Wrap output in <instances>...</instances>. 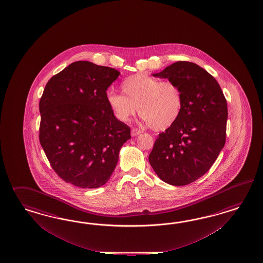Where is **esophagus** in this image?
<instances>
[{
	"instance_id": "obj_1",
	"label": "esophagus",
	"mask_w": 263,
	"mask_h": 263,
	"mask_svg": "<svg viewBox=\"0 0 263 263\" xmlns=\"http://www.w3.org/2000/svg\"><path fill=\"white\" fill-rule=\"evenodd\" d=\"M142 133H143V131L140 130V129H138V128H133V129L131 130V135L133 136V137L140 135V134H142Z\"/></svg>"
}]
</instances>
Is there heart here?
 <instances>
[{
	"mask_svg": "<svg viewBox=\"0 0 263 263\" xmlns=\"http://www.w3.org/2000/svg\"><path fill=\"white\" fill-rule=\"evenodd\" d=\"M120 88L123 95L110 91L107 101L116 118L122 122L129 121L138 110L151 128L162 131L173 126L182 111L181 89L172 81L161 82L138 73L123 80Z\"/></svg>",
	"mask_w": 263,
	"mask_h": 263,
	"instance_id": "obj_1",
	"label": "heart"
}]
</instances>
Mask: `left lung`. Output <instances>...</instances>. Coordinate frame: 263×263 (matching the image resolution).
Returning a JSON list of instances; mask_svg holds the SVG:
<instances>
[{
    "label": "left lung",
    "instance_id": "1",
    "mask_svg": "<svg viewBox=\"0 0 263 263\" xmlns=\"http://www.w3.org/2000/svg\"><path fill=\"white\" fill-rule=\"evenodd\" d=\"M152 75L179 87L183 107L175 124L160 133L149 163L166 183H192L206 173L223 149L227 100L215 78L194 63L176 62Z\"/></svg>",
    "mask_w": 263,
    "mask_h": 263
}]
</instances>
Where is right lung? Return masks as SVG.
<instances>
[{"mask_svg": "<svg viewBox=\"0 0 263 263\" xmlns=\"http://www.w3.org/2000/svg\"><path fill=\"white\" fill-rule=\"evenodd\" d=\"M120 72L79 61L48 81L40 101V142L65 182L98 188L110 179L130 128L118 120L107 89Z\"/></svg>", "mask_w": 263, "mask_h": 263, "instance_id": "add662e5", "label": "right lung"}]
</instances>
